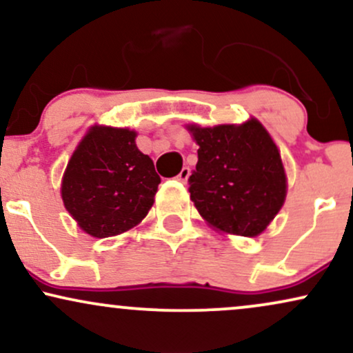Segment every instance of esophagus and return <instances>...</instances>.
Here are the masks:
<instances>
[{"instance_id":"esophagus-1","label":"esophagus","mask_w":353,"mask_h":353,"mask_svg":"<svg viewBox=\"0 0 353 353\" xmlns=\"http://www.w3.org/2000/svg\"><path fill=\"white\" fill-rule=\"evenodd\" d=\"M189 176H190V169L188 168V165H184V168L181 169V172L177 174V181H181V182H188Z\"/></svg>"}]
</instances>
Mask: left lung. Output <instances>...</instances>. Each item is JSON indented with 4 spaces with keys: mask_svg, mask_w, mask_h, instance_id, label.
I'll use <instances>...</instances> for the list:
<instances>
[{
    "mask_svg": "<svg viewBox=\"0 0 353 353\" xmlns=\"http://www.w3.org/2000/svg\"><path fill=\"white\" fill-rule=\"evenodd\" d=\"M197 165L189 192L212 227L256 236L268 227L286 199V174L278 148L260 121L214 128L189 126Z\"/></svg>",
    "mask_w": 353,
    "mask_h": 353,
    "instance_id": "1",
    "label": "left lung"
}]
</instances>
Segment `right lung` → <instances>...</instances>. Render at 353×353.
Instances as JSON below:
<instances>
[{
  "label": "right lung",
  "mask_w": 353,
  "mask_h": 353,
  "mask_svg": "<svg viewBox=\"0 0 353 353\" xmlns=\"http://www.w3.org/2000/svg\"><path fill=\"white\" fill-rule=\"evenodd\" d=\"M134 138L125 128L93 126L67 164L63 205L88 235H120L141 222L154 202L161 177Z\"/></svg>",
  "instance_id": "add662e5"
}]
</instances>
